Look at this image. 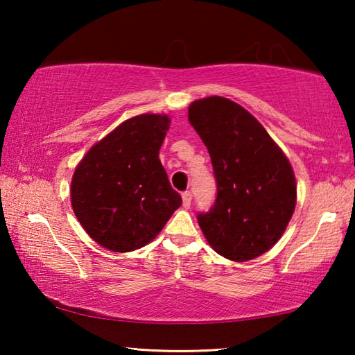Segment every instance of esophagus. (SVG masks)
<instances>
[{
  "mask_svg": "<svg viewBox=\"0 0 355 355\" xmlns=\"http://www.w3.org/2000/svg\"><path fill=\"white\" fill-rule=\"evenodd\" d=\"M182 197H183V207L184 208H189L191 207V200H192V194L189 191H184L183 194H182Z\"/></svg>",
  "mask_w": 355,
  "mask_h": 355,
  "instance_id": "1",
  "label": "esophagus"
}]
</instances>
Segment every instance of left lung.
<instances>
[{
  "mask_svg": "<svg viewBox=\"0 0 355 355\" xmlns=\"http://www.w3.org/2000/svg\"><path fill=\"white\" fill-rule=\"evenodd\" d=\"M189 123L211 158L218 196L197 216L209 245L232 261H249L284 235L296 207L290 161L263 125L235 101H192Z\"/></svg>",
  "mask_w": 355,
  "mask_h": 355,
  "instance_id": "1",
  "label": "left lung"
}]
</instances>
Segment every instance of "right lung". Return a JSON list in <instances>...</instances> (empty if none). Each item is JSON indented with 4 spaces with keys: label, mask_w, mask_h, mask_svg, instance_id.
<instances>
[{
    "label": "right lung",
    "mask_w": 355,
    "mask_h": 355,
    "mask_svg": "<svg viewBox=\"0 0 355 355\" xmlns=\"http://www.w3.org/2000/svg\"><path fill=\"white\" fill-rule=\"evenodd\" d=\"M171 119L141 114L95 144L71 178V208L101 248L131 252L163 230L182 196L159 161Z\"/></svg>",
    "instance_id": "1"
}]
</instances>
